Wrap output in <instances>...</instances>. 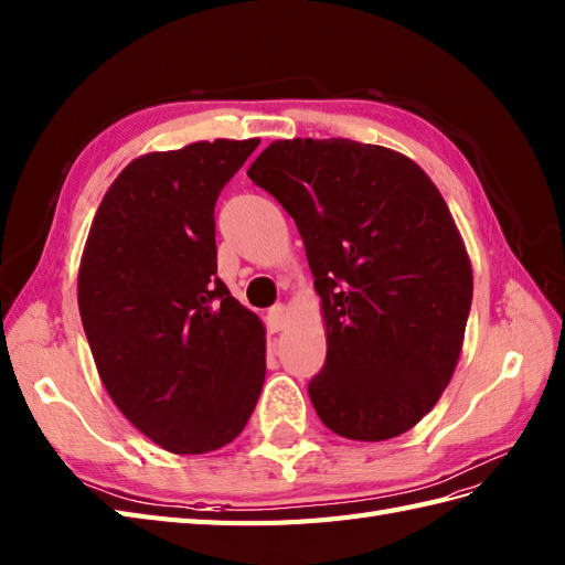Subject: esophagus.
Listing matches in <instances>:
<instances>
[{
  "instance_id": "1",
  "label": "esophagus",
  "mask_w": 565,
  "mask_h": 565,
  "mask_svg": "<svg viewBox=\"0 0 565 565\" xmlns=\"http://www.w3.org/2000/svg\"><path fill=\"white\" fill-rule=\"evenodd\" d=\"M287 326V309L282 305H275L266 313V328L268 333H280V330Z\"/></svg>"
}]
</instances>
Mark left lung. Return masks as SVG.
Instances as JSON below:
<instances>
[{
  "mask_svg": "<svg viewBox=\"0 0 565 565\" xmlns=\"http://www.w3.org/2000/svg\"><path fill=\"white\" fill-rule=\"evenodd\" d=\"M295 217L326 316L316 415L352 441H386L429 412L456 371L472 266L417 162L350 139L273 141L249 172Z\"/></svg>",
  "mask_w": 565,
  "mask_h": 565,
  "instance_id": "left-lung-1",
  "label": "left lung"
}]
</instances>
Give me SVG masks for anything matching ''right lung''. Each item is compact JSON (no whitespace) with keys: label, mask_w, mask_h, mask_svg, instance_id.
I'll list each match as a JSON object with an SVG mask.
<instances>
[{"label":"right lung","mask_w":565,"mask_h":565,"mask_svg":"<svg viewBox=\"0 0 565 565\" xmlns=\"http://www.w3.org/2000/svg\"><path fill=\"white\" fill-rule=\"evenodd\" d=\"M258 139L199 141L129 162L93 217L78 311L119 412L160 448L199 456L249 422L266 330L217 278L215 201Z\"/></svg>","instance_id":"add662e5"}]
</instances>
